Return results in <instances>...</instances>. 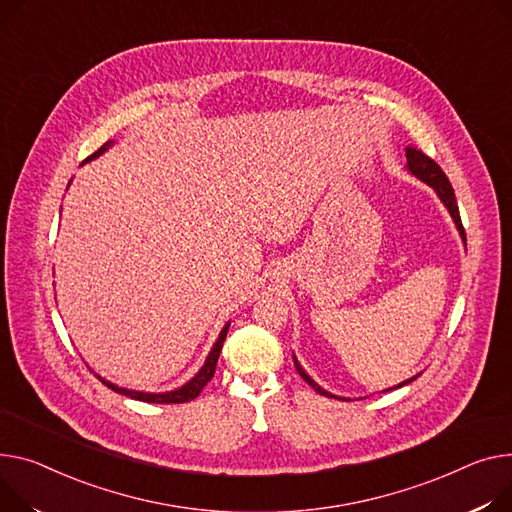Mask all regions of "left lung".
Wrapping results in <instances>:
<instances>
[{"instance_id":"obj_1","label":"left lung","mask_w":512,"mask_h":512,"mask_svg":"<svg viewBox=\"0 0 512 512\" xmlns=\"http://www.w3.org/2000/svg\"><path fill=\"white\" fill-rule=\"evenodd\" d=\"M405 158H407V164H405L407 173L414 175L416 179H420L422 183H426V185H430V187L434 189V193H436L438 199L442 201V206H445V208L449 210V214H451V218H453V222H455V226H457V230H459L461 241L465 243V230H463V224H461V216H459V208H457L455 191H453V187H451L447 175L442 173V168H440L432 158H428V156H426L422 150H418V148H405ZM292 358H294V366H296L300 377H302L306 383H309L319 395L333 397V399H346V397H339V395H333V393L325 391L319 383H315V381L309 377V374H306V370L300 366L298 358H296V356H292ZM420 374H422V372H420ZM420 374H416V377L407 379V381H403V383H399V385H395V387H389V389H385V391H393V389L410 385L412 381H416V379L420 377Z\"/></svg>"}]
</instances>
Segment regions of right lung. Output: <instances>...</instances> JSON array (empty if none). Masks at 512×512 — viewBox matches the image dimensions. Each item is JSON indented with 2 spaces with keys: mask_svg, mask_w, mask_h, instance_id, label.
Segmentation results:
<instances>
[{
  "mask_svg": "<svg viewBox=\"0 0 512 512\" xmlns=\"http://www.w3.org/2000/svg\"><path fill=\"white\" fill-rule=\"evenodd\" d=\"M113 144H115L113 140H109L107 144H102V146H100L92 156H88L84 162H90V160L98 158L100 154H105ZM70 183H72V181H70ZM228 327H230V321L222 327V331H220V335H218V339H216V344L212 346V350H210V354H208L206 362H203V366L197 370L195 377H193V379H189L185 385H181V387L173 389V391H164V393L133 391V389L119 387V385H115V383H111V381H107V379H102V377H98V379H100L102 383H105L109 389H113L115 393H119V395H127V397H131V399H138V401H146V403H185V401H191V399H195V397L201 393V389H203V387H206V385L212 381L214 372H216V362H218V358H220L222 344H224L226 333H228Z\"/></svg>",
  "mask_w": 512,
  "mask_h": 512,
  "instance_id": "add662e5",
  "label": "right lung"
}]
</instances>
